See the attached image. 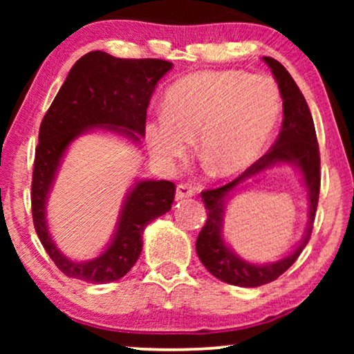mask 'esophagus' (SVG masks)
Instances as JSON below:
<instances>
[{
	"label": "esophagus",
	"mask_w": 354,
	"mask_h": 354,
	"mask_svg": "<svg viewBox=\"0 0 354 354\" xmlns=\"http://www.w3.org/2000/svg\"><path fill=\"white\" fill-rule=\"evenodd\" d=\"M196 193V188L190 183H178L176 190V200H183V198H190Z\"/></svg>",
	"instance_id": "obj_1"
}]
</instances>
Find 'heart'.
Instances as JSON below:
<instances>
[{"label": "heart", "mask_w": 354, "mask_h": 354, "mask_svg": "<svg viewBox=\"0 0 354 354\" xmlns=\"http://www.w3.org/2000/svg\"><path fill=\"white\" fill-rule=\"evenodd\" d=\"M280 91L268 75L201 71L167 90L164 113L147 127L154 156L174 164L196 137V151L219 177L239 174L263 153L277 125Z\"/></svg>", "instance_id": "obj_1"}]
</instances>
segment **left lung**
I'll return each instance as SVG.
<instances>
[{
	"mask_svg": "<svg viewBox=\"0 0 354 354\" xmlns=\"http://www.w3.org/2000/svg\"><path fill=\"white\" fill-rule=\"evenodd\" d=\"M263 61L270 67L274 79L277 82L280 96H282L283 120L277 140L263 158L253 166L227 183L214 190L201 192V201L205 203L207 221L196 239V254L203 266L222 282L236 285V287H259L280 277L301 254L304 246L311 239L313 222L316 216L319 188H321V158L319 145L314 129L311 111L298 85L295 84L288 71L275 61L274 57L264 56ZM290 163L302 174L304 185L308 192V225L300 243L292 254L286 255L275 263L258 265L240 259L232 250L221 235L223 228V214L226 203L241 183L257 175L266 168Z\"/></svg>",
	"mask_w": 354,
	"mask_h": 354,
	"instance_id": "8db88e82",
	"label": "left lung"
}]
</instances>
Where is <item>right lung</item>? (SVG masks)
<instances>
[{"label": "right lung", "mask_w": 354, "mask_h": 354, "mask_svg": "<svg viewBox=\"0 0 354 354\" xmlns=\"http://www.w3.org/2000/svg\"><path fill=\"white\" fill-rule=\"evenodd\" d=\"M171 69L172 62L162 59H120L104 51L86 53L71 69L41 120L32 177L33 225L48 256L67 277L88 283L124 277L142 253L145 227L171 211L176 193L172 182L137 180L125 195L113 239L90 261H74L59 251L46 221L48 196L69 145L93 129L140 143L153 91Z\"/></svg>", "instance_id": "add662e5"}]
</instances>
